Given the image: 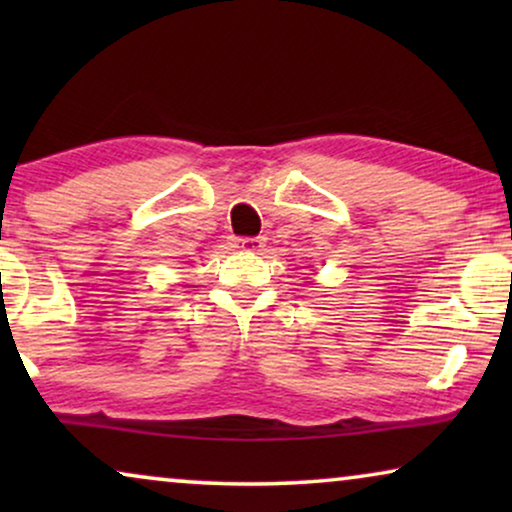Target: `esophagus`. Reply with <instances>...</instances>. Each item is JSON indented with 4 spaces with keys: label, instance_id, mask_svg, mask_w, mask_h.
Listing matches in <instances>:
<instances>
[{
    "label": "esophagus",
    "instance_id": "34e87169",
    "mask_svg": "<svg viewBox=\"0 0 512 512\" xmlns=\"http://www.w3.org/2000/svg\"><path fill=\"white\" fill-rule=\"evenodd\" d=\"M263 247H265L263 237H242V240H237V249L251 251V254H256V251H261Z\"/></svg>",
    "mask_w": 512,
    "mask_h": 512
}]
</instances>
